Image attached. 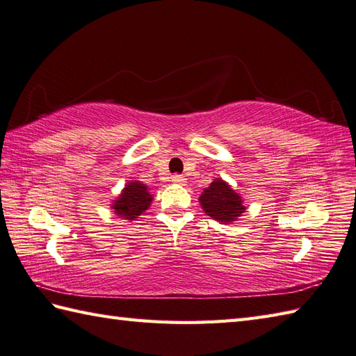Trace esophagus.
<instances>
[{"label": "esophagus", "mask_w": 356, "mask_h": 356, "mask_svg": "<svg viewBox=\"0 0 356 356\" xmlns=\"http://www.w3.org/2000/svg\"><path fill=\"white\" fill-rule=\"evenodd\" d=\"M171 182L172 184H185V177L179 176V174H174V176L171 177Z\"/></svg>", "instance_id": "esophagus-1"}]
</instances>
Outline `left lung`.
<instances>
[{
	"label": "left lung",
	"instance_id": "left-lung-1",
	"mask_svg": "<svg viewBox=\"0 0 356 356\" xmlns=\"http://www.w3.org/2000/svg\"><path fill=\"white\" fill-rule=\"evenodd\" d=\"M203 211L217 222L229 223L245 213L240 195L222 179H216L200 195Z\"/></svg>",
	"mask_w": 356,
	"mask_h": 356
}]
</instances>
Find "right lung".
<instances>
[{"mask_svg":"<svg viewBox=\"0 0 356 356\" xmlns=\"http://www.w3.org/2000/svg\"><path fill=\"white\" fill-rule=\"evenodd\" d=\"M151 195L147 186L140 182H130L125 185V190L119 195V199L113 203V209L120 218L134 220L145 211L151 203Z\"/></svg>","mask_w":356,"mask_h":356,"instance_id":"right-lung-1","label":"right lung"}]
</instances>
